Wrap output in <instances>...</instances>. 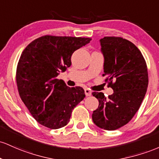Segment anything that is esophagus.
<instances>
[{"label":"esophagus","mask_w":159,"mask_h":159,"mask_svg":"<svg viewBox=\"0 0 159 159\" xmlns=\"http://www.w3.org/2000/svg\"><path fill=\"white\" fill-rule=\"evenodd\" d=\"M85 94L86 96H91L92 95V92H91L89 89H85Z\"/></svg>","instance_id":"34e87169"}]
</instances>
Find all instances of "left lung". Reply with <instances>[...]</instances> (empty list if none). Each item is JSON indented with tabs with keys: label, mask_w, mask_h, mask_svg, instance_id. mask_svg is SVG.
<instances>
[{
	"label": "left lung",
	"mask_w": 159,
	"mask_h": 159,
	"mask_svg": "<svg viewBox=\"0 0 159 159\" xmlns=\"http://www.w3.org/2000/svg\"><path fill=\"white\" fill-rule=\"evenodd\" d=\"M100 41L104 56L103 76L114 92L107 98L102 92H92L99 101L92 120L98 127L113 131L129 122L140 108L149 83L147 65L131 41L119 37Z\"/></svg>",
	"instance_id": "1"
}]
</instances>
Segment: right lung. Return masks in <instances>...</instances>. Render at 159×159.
<instances>
[{
    "mask_svg": "<svg viewBox=\"0 0 159 159\" xmlns=\"http://www.w3.org/2000/svg\"><path fill=\"white\" fill-rule=\"evenodd\" d=\"M89 37L45 35L30 43L17 65L16 80L21 99L37 122L50 129L67 125L72 110L85 98L82 87L57 79L71 65L75 51Z\"/></svg>",
    "mask_w": 159,
    "mask_h": 159,
    "instance_id": "right-lung-1",
    "label": "right lung"
}]
</instances>
